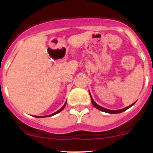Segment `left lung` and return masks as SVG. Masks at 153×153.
<instances>
[{
  "mask_svg": "<svg viewBox=\"0 0 153 153\" xmlns=\"http://www.w3.org/2000/svg\"><path fill=\"white\" fill-rule=\"evenodd\" d=\"M89 95H90V93H89ZM90 97H91V102H92V105H93L94 106H95V108H97V109H99V110L102 111V112H106V113H110V114H116V113H121V112H124V111L126 110V109H129V108H130L131 106H133L134 104H135V103H133V104H131V105H129V106H126V107L124 108V109H118V110H110V109H106V108H104V107H102V106H99V105H98V104H97L96 103H95V101H94V100L92 99V96H91V95H90Z\"/></svg>",
  "mask_w": 153,
  "mask_h": 153,
  "instance_id": "obj_1",
  "label": "left lung"
}]
</instances>
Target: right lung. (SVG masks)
<instances>
[{"mask_svg":"<svg viewBox=\"0 0 153 153\" xmlns=\"http://www.w3.org/2000/svg\"><path fill=\"white\" fill-rule=\"evenodd\" d=\"M66 104H67V102L65 103V104H64V105L62 106V107L61 108V109H59V110H58L57 111V112H54V113H52V115H47V116H34V117H36V118H42V117H50V116H52V115H56V114H58V113H59L60 112H61V111L63 110V109H64V107H65V106H66Z\"/></svg>","mask_w":153,"mask_h":153,"instance_id":"add662e5","label":"right lung"}]
</instances>
